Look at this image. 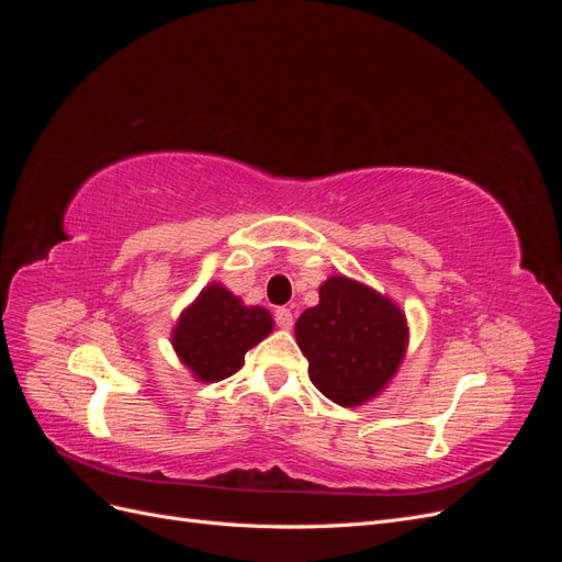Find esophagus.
I'll return each mask as SVG.
<instances>
[{
	"mask_svg": "<svg viewBox=\"0 0 562 562\" xmlns=\"http://www.w3.org/2000/svg\"><path fill=\"white\" fill-rule=\"evenodd\" d=\"M277 326L283 330H291L293 328V312L285 307H279L277 310Z\"/></svg>",
	"mask_w": 562,
	"mask_h": 562,
	"instance_id": "obj_1",
	"label": "esophagus"
}]
</instances>
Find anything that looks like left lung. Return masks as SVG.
<instances>
[{"label": "left lung", "mask_w": 562, "mask_h": 562, "mask_svg": "<svg viewBox=\"0 0 562 562\" xmlns=\"http://www.w3.org/2000/svg\"><path fill=\"white\" fill-rule=\"evenodd\" d=\"M295 339L321 394L342 407H359L394 380L411 330L394 300L333 274L321 283L316 307L297 318Z\"/></svg>", "instance_id": "8db88e82"}]
</instances>
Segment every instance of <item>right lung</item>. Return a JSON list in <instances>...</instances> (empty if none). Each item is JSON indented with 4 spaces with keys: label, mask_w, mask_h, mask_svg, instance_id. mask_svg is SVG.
Listing matches in <instances>:
<instances>
[{
    "label": "right lung",
    "mask_w": 562,
    "mask_h": 562,
    "mask_svg": "<svg viewBox=\"0 0 562 562\" xmlns=\"http://www.w3.org/2000/svg\"><path fill=\"white\" fill-rule=\"evenodd\" d=\"M271 330L274 318L265 307L244 304L223 283H209L178 316L171 345L194 380L209 384L234 375L246 351Z\"/></svg>",
    "instance_id": "right-lung-1"
}]
</instances>
